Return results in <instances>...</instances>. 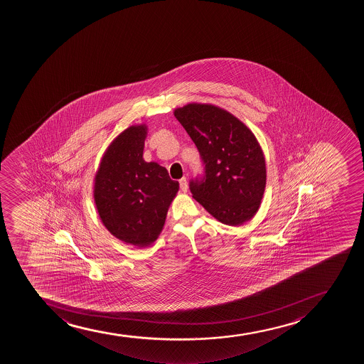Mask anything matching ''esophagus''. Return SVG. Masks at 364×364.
Here are the masks:
<instances>
[{
  "mask_svg": "<svg viewBox=\"0 0 364 364\" xmlns=\"http://www.w3.org/2000/svg\"><path fill=\"white\" fill-rule=\"evenodd\" d=\"M179 185L180 190H181V191L188 192V180H186V178H181V179L179 180Z\"/></svg>",
  "mask_w": 364,
  "mask_h": 364,
  "instance_id": "34e87169",
  "label": "esophagus"
}]
</instances>
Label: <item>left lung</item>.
<instances>
[{"instance_id": "1", "label": "left lung", "mask_w": 364, "mask_h": 364, "mask_svg": "<svg viewBox=\"0 0 364 364\" xmlns=\"http://www.w3.org/2000/svg\"><path fill=\"white\" fill-rule=\"evenodd\" d=\"M174 116L195 142L204 166L190 180V191L218 221L240 225L258 210L267 168L251 130L225 109L188 104Z\"/></svg>"}]
</instances>
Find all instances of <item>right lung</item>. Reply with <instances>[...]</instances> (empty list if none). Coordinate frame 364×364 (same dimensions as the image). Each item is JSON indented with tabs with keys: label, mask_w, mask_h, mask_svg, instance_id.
Segmentation results:
<instances>
[{
	"label": "right lung",
	"mask_w": 364,
	"mask_h": 364,
	"mask_svg": "<svg viewBox=\"0 0 364 364\" xmlns=\"http://www.w3.org/2000/svg\"><path fill=\"white\" fill-rule=\"evenodd\" d=\"M146 125L124 130L106 150L94 184L97 213L112 235L137 247L158 239L179 190L165 167L143 160Z\"/></svg>",
	"instance_id": "right-lung-1"
}]
</instances>
